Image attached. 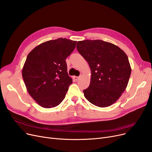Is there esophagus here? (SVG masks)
<instances>
[{"instance_id": "1", "label": "esophagus", "mask_w": 152, "mask_h": 152, "mask_svg": "<svg viewBox=\"0 0 152 152\" xmlns=\"http://www.w3.org/2000/svg\"><path fill=\"white\" fill-rule=\"evenodd\" d=\"M79 78H80L79 77H75H75H74V80H76V81H77L78 79H79Z\"/></svg>"}]
</instances>
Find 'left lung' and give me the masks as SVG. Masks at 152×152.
<instances>
[{"mask_svg":"<svg viewBox=\"0 0 152 152\" xmlns=\"http://www.w3.org/2000/svg\"><path fill=\"white\" fill-rule=\"evenodd\" d=\"M77 49L87 60L92 72L84 96L99 107L110 106L128 85L131 67L126 53L118 47L101 40L78 41Z\"/></svg>","mask_w":152,"mask_h":152,"instance_id":"left-lung-1","label":"left lung"}]
</instances>
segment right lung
Masks as SVG:
<instances>
[{
    "label": "right lung",
    "instance_id": "obj_1",
    "mask_svg": "<svg viewBox=\"0 0 152 152\" xmlns=\"http://www.w3.org/2000/svg\"><path fill=\"white\" fill-rule=\"evenodd\" d=\"M77 41L59 38L37 46L27 57L22 77L28 94L44 108L58 105L65 99L72 79L65 59Z\"/></svg>",
    "mask_w": 152,
    "mask_h": 152
}]
</instances>
